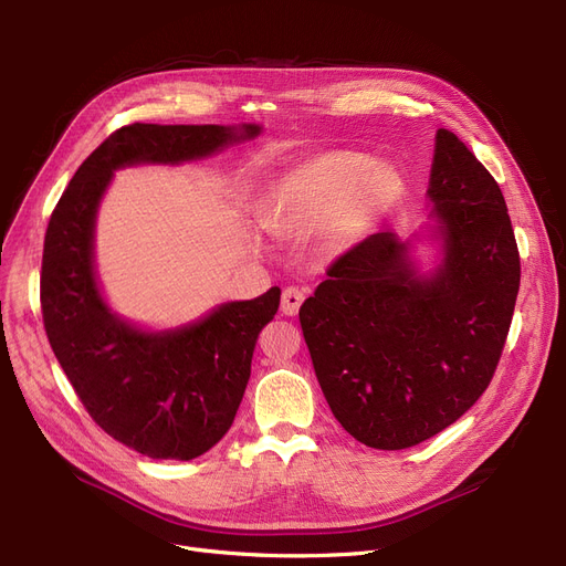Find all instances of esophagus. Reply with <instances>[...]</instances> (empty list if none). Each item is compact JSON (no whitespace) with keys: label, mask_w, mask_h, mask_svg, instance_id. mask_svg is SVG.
<instances>
[{"label":"esophagus","mask_w":566,"mask_h":566,"mask_svg":"<svg viewBox=\"0 0 566 566\" xmlns=\"http://www.w3.org/2000/svg\"><path fill=\"white\" fill-rule=\"evenodd\" d=\"M305 301V291L298 286H286L282 293V314L284 316H295Z\"/></svg>","instance_id":"esophagus-1"}]
</instances>
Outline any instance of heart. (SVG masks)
I'll list each match as a JSON object with an SVG mask.
<instances>
[{"instance_id": "heart-1", "label": "heart", "mask_w": 566, "mask_h": 566, "mask_svg": "<svg viewBox=\"0 0 566 566\" xmlns=\"http://www.w3.org/2000/svg\"><path fill=\"white\" fill-rule=\"evenodd\" d=\"M395 197L390 176L365 156L325 151L284 171L254 206L256 222L275 235L314 229L338 206L328 224L333 243H348Z\"/></svg>"}]
</instances>
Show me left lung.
<instances>
[{
	"label": "left lung",
	"instance_id": "1",
	"mask_svg": "<svg viewBox=\"0 0 566 566\" xmlns=\"http://www.w3.org/2000/svg\"><path fill=\"white\" fill-rule=\"evenodd\" d=\"M427 222L378 231L339 256L301 307L337 422L374 450H406L482 397L510 333L521 261L502 190L452 133H436ZM437 248L429 269L413 250Z\"/></svg>",
	"mask_w": 566,
	"mask_h": 566
}]
</instances>
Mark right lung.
<instances>
[{"instance_id": "obj_1", "label": "right lung", "mask_w": 566, "mask_h": 566, "mask_svg": "<svg viewBox=\"0 0 566 566\" xmlns=\"http://www.w3.org/2000/svg\"><path fill=\"white\" fill-rule=\"evenodd\" d=\"M263 126L133 124L88 156L48 224L41 307L50 346L96 424L126 448L190 461L222 440L243 401L252 353L280 286L154 331L112 310L96 271V220L114 171L184 165L259 137Z\"/></svg>"}]
</instances>
